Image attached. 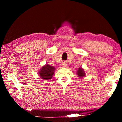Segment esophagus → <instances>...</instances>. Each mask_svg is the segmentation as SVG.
Returning <instances> with one entry per match:
<instances>
[{
    "label": "esophagus",
    "mask_w": 122,
    "mask_h": 122,
    "mask_svg": "<svg viewBox=\"0 0 122 122\" xmlns=\"http://www.w3.org/2000/svg\"><path fill=\"white\" fill-rule=\"evenodd\" d=\"M62 66L63 67H66V66H68V64H67L66 62H63L62 63Z\"/></svg>",
    "instance_id": "obj_1"
}]
</instances>
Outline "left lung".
Wrapping results in <instances>:
<instances>
[{
    "label": "left lung",
    "mask_w": 122,
    "mask_h": 122,
    "mask_svg": "<svg viewBox=\"0 0 122 122\" xmlns=\"http://www.w3.org/2000/svg\"><path fill=\"white\" fill-rule=\"evenodd\" d=\"M76 74L77 75V76L79 77H83L85 76V73L84 71V69H83L82 68H80L78 69V70H77Z\"/></svg>",
    "instance_id": "8db88e82"
}]
</instances>
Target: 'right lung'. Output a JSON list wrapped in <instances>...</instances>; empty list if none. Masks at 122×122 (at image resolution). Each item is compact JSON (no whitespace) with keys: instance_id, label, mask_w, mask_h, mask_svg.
Masks as SVG:
<instances>
[{"instance_id":"add662e5","label":"right lung","mask_w":122,"mask_h":122,"mask_svg":"<svg viewBox=\"0 0 122 122\" xmlns=\"http://www.w3.org/2000/svg\"><path fill=\"white\" fill-rule=\"evenodd\" d=\"M55 70L56 68L54 66L46 64L39 70L38 74L41 79L48 81L53 77Z\"/></svg>"}]
</instances>
